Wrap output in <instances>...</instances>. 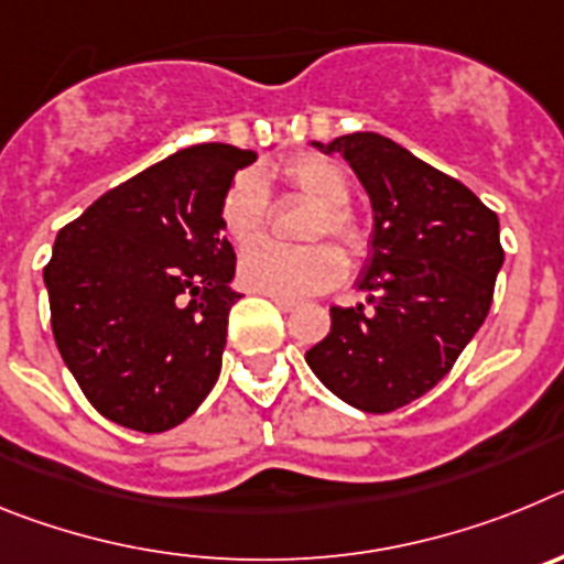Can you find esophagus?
<instances>
[{"mask_svg": "<svg viewBox=\"0 0 564 564\" xmlns=\"http://www.w3.org/2000/svg\"><path fill=\"white\" fill-rule=\"evenodd\" d=\"M273 305H276L279 311H285V313L296 311V302H291V299H276V296H273Z\"/></svg>", "mask_w": 564, "mask_h": 564, "instance_id": "obj_1", "label": "esophagus"}]
</instances>
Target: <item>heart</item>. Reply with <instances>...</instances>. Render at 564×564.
<instances>
[{
    "mask_svg": "<svg viewBox=\"0 0 564 564\" xmlns=\"http://www.w3.org/2000/svg\"><path fill=\"white\" fill-rule=\"evenodd\" d=\"M282 181L293 192L305 194L316 203V212L307 226V237H336L344 248L358 253L367 242L356 214L347 208L350 203V181L338 163L322 154H296L279 169ZM271 217V197L265 181L257 172H242L223 200V231L231 237L234 246L248 248L257 242L268 228ZM347 273V259L330 242H316L305 248H282L273 242L251 248L239 262V282L253 293H265L276 299H307L330 291Z\"/></svg>",
    "mask_w": 564,
    "mask_h": 564,
    "instance_id": "b5f03b06",
    "label": "heart"
}]
</instances>
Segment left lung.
<instances>
[{"label":"left lung","mask_w":564,"mask_h":564,"mask_svg":"<svg viewBox=\"0 0 564 564\" xmlns=\"http://www.w3.org/2000/svg\"><path fill=\"white\" fill-rule=\"evenodd\" d=\"M338 152L376 214L358 279L370 307H330V333L305 361L361 412L401 410L455 367L486 322L502 268L500 220L460 181L376 132L316 143Z\"/></svg>","instance_id":"obj_1"}]
</instances>
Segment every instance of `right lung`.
I'll return each mask as SVG.
<instances>
[{
    "mask_svg": "<svg viewBox=\"0 0 564 564\" xmlns=\"http://www.w3.org/2000/svg\"><path fill=\"white\" fill-rule=\"evenodd\" d=\"M257 154L181 149L101 194L44 265L50 325L87 401L118 426L166 432L220 376L237 257L223 200Z\"/></svg>",
    "mask_w": 564,
    "mask_h": 564,
    "instance_id": "right-lung-1",
    "label": "right lung"
}]
</instances>
